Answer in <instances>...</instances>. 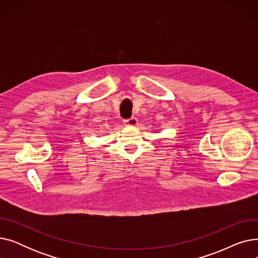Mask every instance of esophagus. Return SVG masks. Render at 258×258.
I'll use <instances>...</instances> for the list:
<instances>
[{
	"instance_id": "esophagus-1",
	"label": "esophagus",
	"mask_w": 258,
	"mask_h": 258,
	"mask_svg": "<svg viewBox=\"0 0 258 258\" xmlns=\"http://www.w3.org/2000/svg\"><path fill=\"white\" fill-rule=\"evenodd\" d=\"M123 123H124L125 125H127V126H134V125H136V124L138 123V120H137V118L132 117V118L125 119V120L123 121Z\"/></svg>"
}]
</instances>
